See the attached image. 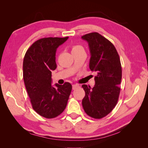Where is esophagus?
<instances>
[{
	"label": "esophagus",
	"instance_id": "1",
	"mask_svg": "<svg viewBox=\"0 0 148 148\" xmlns=\"http://www.w3.org/2000/svg\"><path fill=\"white\" fill-rule=\"evenodd\" d=\"M79 86V84H73V85H72V89H73V90H75V89L77 88H78Z\"/></svg>",
	"mask_w": 148,
	"mask_h": 148
}]
</instances>
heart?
I'll return each mask as SVG.
<instances>
[{
  "label": "heart",
  "mask_w": 148,
  "mask_h": 148,
  "mask_svg": "<svg viewBox=\"0 0 148 148\" xmlns=\"http://www.w3.org/2000/svg\"><path fill=\"white\" fill-rule=\"evenodd\" d=\"M81 50H84L83 46L80 45H74L72 47V52H76L81 51Z\"/></svg>",
  "instance_id": "b5f03b06"
}]
</instances>
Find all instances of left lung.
<instances>
[{"label": "left lung", "mask_w": 148, "mask_h": 148, "mask_svg": "<svg viewBox=\"0 0 148 148\" xmlns=\"http://www.w3.org/2000/svg\"><path fill=\"white\" fill-rule=\"evenodd\" d=\"M81 38L88 43L89 67L97 74L93 88L82 85L85 92L83 108L90 117L100 119L109 114L118 102L122 76L120 58L114 46L99 33L88 34Z\"/></svg>", "instance_id": "1"}]
</instances>
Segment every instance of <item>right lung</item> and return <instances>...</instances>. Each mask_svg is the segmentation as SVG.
<instances>
[{"label":"right lung","mask_w":148,"mask_h":148,"mask_svg":"<svg viewBox=\"0 0 148 148\" xmlns=\"http://www.w3.org/2000/svg\"><path fill=\"white\" fill-rule=\"evenodd\" d=\"M69 37H47L36 40L28 49L23 64V80L32 108L46 118L64 111L72 90L71 83L51 85V71L56 68V51Z\"/></svg>","instance_id":"add662e5"}]
</instances>
